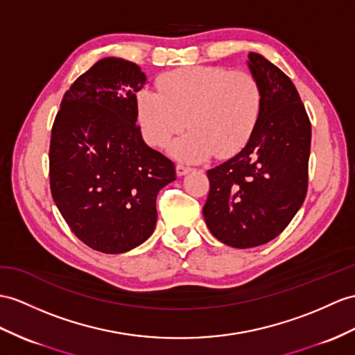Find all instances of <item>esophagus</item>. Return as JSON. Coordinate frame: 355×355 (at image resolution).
I'll return each mask as SVG.
<instances>
[{
  "label": "esophagus",
  "mask_w": 355,
  "mask_h": 355,
  "mask_svg": "<svg viewBox=\"0 0 355 355\" xmlns=\"http://www.w3.org/2000/svg\"><path fill=\"white\" fill-rule=\"evenodd\" d=\"M191 170H193L191 167H189V166H185V164H182V162H179L178 166H176V173H178V176H184V175H187V173H189Z\"/></svg>",
  "instance_id": "1"
}]
</instances>
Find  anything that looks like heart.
<instances>
[{"instance_id": "obj_1", "label": "heart", "mask_w": 355, "mask_h": 355, "mask_svg": "<svg viewBox=\"0 0 355 355\" xmlns=\"http://www.w3.org/2000/svg\"><path fill=\"white\" fill-rule=\"evenodd\" d=\"M159 92L137 94L138 120L149 144L164 148L173 137L191 129L173 146L175 157L198 161L209 155L227 158L245 148L262 110V90L245 71L217 66L179 69L158 80Z\"/></svg>"}]
</instances>
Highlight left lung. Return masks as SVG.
I'll return each instance as SVG.
<instances>
[{
  "mask_svg": "<svg viewBox=\"0 0 355 355\" xmlns=\"http://www.w3.org/2000/svg\"><path fill=\"white\" fill-rule=\"evenodd\" d=\"M248 67L262 90V110L245 148L207 170L203 217L212 235L235 248L270 243L288 227L309 185L312 126L291 78L262 55Z\"/></svg>",
  "mask_w": 355,
  "mask_h": 355,
  "instance_id": "1",
  "label": "left lung"
}]
</instances>
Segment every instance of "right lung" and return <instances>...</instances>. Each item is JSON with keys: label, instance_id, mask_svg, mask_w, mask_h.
<instances>
[{"label": "right lung", "instance_id": "1", "mask_svg": "<svg viewBox=\"0 0 355 355\" xmlns=\"http://www.w3.org/2000/svg\"><path fill=\"white\" fill-rule=\"evenodd\" d=\"M146 75L107 57L71 85L49 144L51 194L75 236L107 254L143 244L157 224V196L175 162L144 143L137 96Z\"/></svg>", "mask_w": 355, "mask_h": 355}]
</instances>
